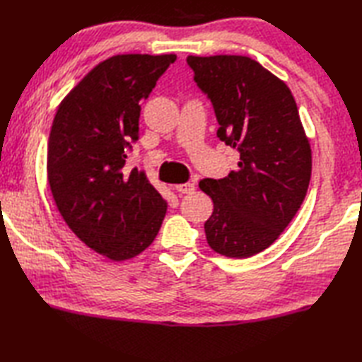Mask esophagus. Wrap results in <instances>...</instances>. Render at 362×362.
Listing matches in <instances>:
<instances>
[{"label":"esophagus","mask_w":362,"mask_h":362,"mask_svg":"<svg viewBox=\"0 0 362 362\" xmlns=\"http://www.w3.org/2000/svg\"><path fill=\"white\" fill-rule=\"evenodd\" d=\"M176 190H178L180 194H192V192H195V184L194 182L180 184V186H176Z\"/></svg>","instance_id":"esophagus-1"}]
</instances>
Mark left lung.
Listing matches in <instances>:
<instances>
[{
	"label": "left lung",
	"mask_w": 362,
	"mask_h": 362,
	"mask_svg": "<svg viewBox=\"0 0 362 362\" xmlns=\"http://www.w3.org/2000/svg\"><path fill=\"white\" fill-rule=\"evenodd\" d=\"M194 80L212 102L218 136L237 148V172L206 178L204 223L215 252L246 259L276 242L300 209L311 178V148L296 100L282 80L245 55H189Z\"/></svg>",
	"instance_id": "1"
}]
</instances>
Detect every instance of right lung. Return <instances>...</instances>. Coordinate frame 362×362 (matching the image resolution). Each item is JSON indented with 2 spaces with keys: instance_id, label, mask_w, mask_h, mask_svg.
Masks as SVG:
<instances>
[{
  "instance_id": "obj_1",
  "label": "right lung",
  "mask_w": 362,
  "mask_h": 362,
  "mask_svg": "<svg viewBox=\"0 0 362 362\" xmlns=\"http://www.w3.org/2000/svg\"><path fill=\"white\" fill-rule=\"evenodd\" d=\"M176 55L124 54L99 63L57 110L47 181L69 229L111 260L141 254L158 235L167 203L144 172L125 170L139 139L141 103Z\"/></svg>"
}]
</instances>
